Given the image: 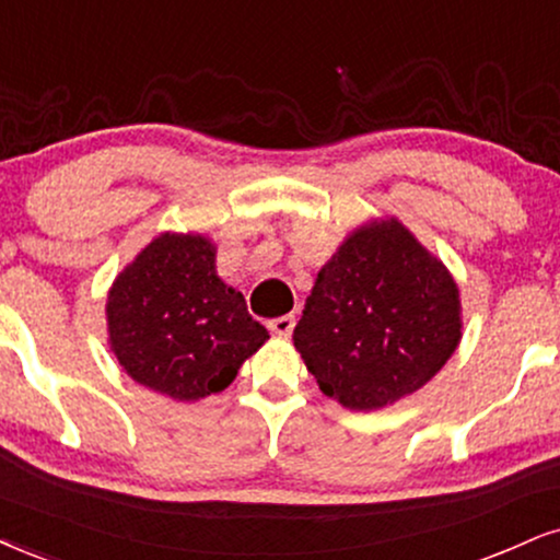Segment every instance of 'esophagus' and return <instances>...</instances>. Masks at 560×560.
Here are the masks:
<instances>
[{"label": "esophagus", "mask_w": 560, "mask_h": 560, "mask_svg": "<svg viewBox=\"0 0 560 560\" xmlns=\"http://www.w3.org/2000/svg\"><path fill=\"white\" fill-rule=\"evenodd\" d=\"M269 329H272L275 335H280V337H288L293 332V327H295V316L293 314H285V316H278V319H272L267 324Z\"/></svg>", "instance_id": "1"}]
</instances>
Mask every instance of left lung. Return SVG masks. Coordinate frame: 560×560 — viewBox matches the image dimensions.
<instances>
[{
    "label": "left lung",
    "instance_id": "8db88e82",
    "mask_svg": "<svg viewBox=\"0 0 560 560\" xmlns=\"http://www.w3.org/2000/svg\"><path fill=\"white\" fill-rule=\"evenodd\" d=\"M462 340L457 280L399 218H371L316 275L293 345L319 389L382 410L444 369Z\"/></svg>",
    "mask_w": 560,
    "mask_h": 560
}]
</instances>
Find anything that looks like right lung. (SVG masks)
<instances>
[{
    "label": "right lung",
    "instance_id": "obj_1",
    "mask_svg": "<svg viewBox=\"0 0 560 560\" xmlns=\"http://www.w3.org/2000/svg\"><path fill=\"white\" fill-rule=\"evenodd\" d=\"M218 246L202 233L165 231L108 288V348L127 376L176 402L233 384L269 340L244 295L220 280Z\"/></svg>",
    "mask_w": 560,
    "mask_h": 560
}]
</instances>
